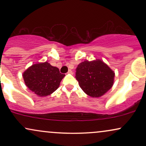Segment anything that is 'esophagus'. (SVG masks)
<instances>
[{
	"label": "esophagus",
	"instance_id": "obj_1",
	"mask_svg": "<svg viewBox=\"0 0 146 146\" xmlns=\"http://www.w3.org/2000/svg\"><path fill=\"white\" fill-rule=\"evenodd\" d=\"M68 73H69V74H73V71H72L71 69H69L68 71Z\"/></svg>",
	"mask_w": 146,
	"mask_h": 146
}]
</instances>
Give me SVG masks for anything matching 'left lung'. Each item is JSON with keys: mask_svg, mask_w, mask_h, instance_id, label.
Returning a JSON list of instances; mask_svg holds the SVG:
<instances>
[{"mask_svg": "<svg viewBox=\"0 0 146 146\" xmlns=\"http://www.w3.org/2000/svg\"><path fill=\"white\" fill-rule=\"evenodd\" d=\"M75 78L86 94L100 98L113 86L115 73L102 60H86L78 64Z\"/></svg>", "mask_w": 146, "mask_h": 146, "instance_id": "obj_1", "label": "left lung"}]
</instances>
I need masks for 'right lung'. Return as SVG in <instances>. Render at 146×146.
<instances>
[{
  "instance_id": "obj_1",
  "label": "right lung",
  "mask_w": 146,
  "mask_h": 146,
  "mask_svg": "<svg viewBox=\"0 0 146 146\" xmlns=\"http://www.w3.org/2000/svg\"><path fill=\"white\" fill-rule=\"evenodd\" d=\"M23 76L29 90L38 96L44 97L58 89L65 75L60 73L58 68L45 62L33 64L23 73Z\"/></svg>"
}]
</instances>
